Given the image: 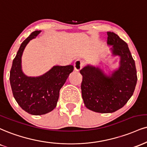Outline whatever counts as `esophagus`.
<instances>
[{"mask_svg":"<svg viewBox=\"0 0 147 147\" xmlns=\"http://www.w3.org/2000/svg\"><path fill=\"white\" fill-rule=\"evenodd\" d=\"M84 61H81L80 59H77L75 61V63H74V68H75L76 71H79L82 68V67L84 66Z\"/></svg>","mask_w":147,"mask_h":147,"instance_id":"obj_1","label":"esophagus"}]
</instances>
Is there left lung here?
I'll return each instance as SVG.
<instances>
[{
  "mask_svg": "<svg viewBox=\"0 0 147 147\" xmlns=\"http://www.w3.org/2000/svg\"><path fill=\"white\" fill-rule=\"evenodd\" d=\"M114 56L120 57V66L110 75L90 65L80 70L81 93L88 109L98 113H112L122 108L133 95L137 83L135 61L128 45L113 32H107Z\"/></svg>",
  "mask_w": 147,
  "mask_h": 147,
  "instance_id": "8db88e82",
  "label": "left lung"
}]
</instances>
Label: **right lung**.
Here are the masks:
<instances>
[{
	"label": "right lung",
	"mask_w": 147,
	"mask_h": 147,
	"mask_svg": "<svg viewBox=\"0 0 147 147\" xmlns=\"http://www.w3.org/2000/svg\"><path fill=\"white\" fill-rule=\"evenodd\" d=\"M41 31H35L21 44L13 60L9 80L14 98L22 109L32 115H42L53 110L59 90L73 71L72 65L55 66L40 77H27L22 70V55L30 40Z\"/></svg>",
	"instance_id": "add662e5"
}]
</instances>
